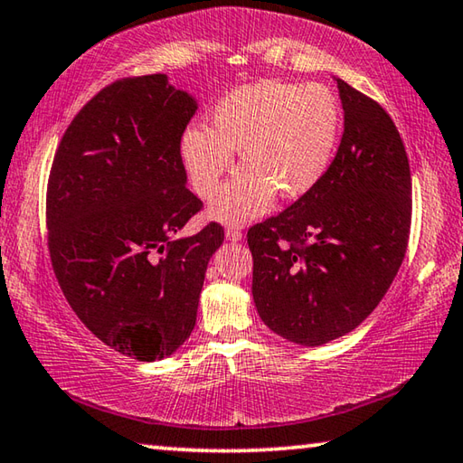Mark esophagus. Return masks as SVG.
Listing matches in <instances>:
<instances>
[{"mask_svg": "<svg viewBox=\"0 0 463 463\" xmlns=\"http://www.w3.org/2000/svg\"><path fill=\"white\" fill-rule=\"evenodd\" d=\"M226 239H229V241H241L242 239V231L239 229V226H229V229H226Z\"/></svg>", "mask_w": 463, "mask_h": 463, "instance_id": "obj_1", "label": "esophagus"}]
</instances>
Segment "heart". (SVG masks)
I'll use <instances>...</instances> for the list:
<instances>
[{
  "mask_svg": "<svg viewBox=\"0 0 463 463\" xmlns=\"http://www.w3.org/2000/svg\"><path fill=\"white\" fill-rule=\"evenodd\" d=\"M341 135V106L320 83L260 81L231 91L214 106L213 127L192 124L182 135V159L192 187L210 198L241 148L247 163L210 213L222 222H247L281 198L298 200L323 182Z\"/></svg>",
  "mask_w": 463,
  "mask_h": 463,
  "instance_id": "obj_1",
  "label": "heart"
}]
</instances>
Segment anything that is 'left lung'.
Segmentation results:
<instances>
[{
	"label": "left lung",
	"mask_w": 463,
	"mask_h": 463,
	"mask_svg": "<svg viewBox=\"0 0 463 463\" xmlns=\"http://www.w3.org/2000/svg\"><path fill=\"white\" fill-rule=\"evenodd\" d=\"M345 130L315 190L247 232L253 300L273 333L325 345L378 307L409 247L411 165L396 124L336 80Z\"/></svg>",
	"instance_id": "obj_1"
}]
</instances>
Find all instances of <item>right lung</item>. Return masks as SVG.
<instances>
[{
    "label": "right lung",
    "mask_w": 463,
    "mask_h": 463,
    "mask_svg": "<svg viewBox=\"0 0 463 463\" xmlns=\"http://www.w3.org/2000/svg\"><path fill=\"white\" fill-rule=\"evenodd\" d=\"M195 101L167 77H127L85 104L54 153L46 229L54 278L77 318L138 362L192 335L224 229L177 232L203 208L185 187L182 135Z\"/></svg>",
    "instance_id": "right-lung-1"
}]
</instances>
